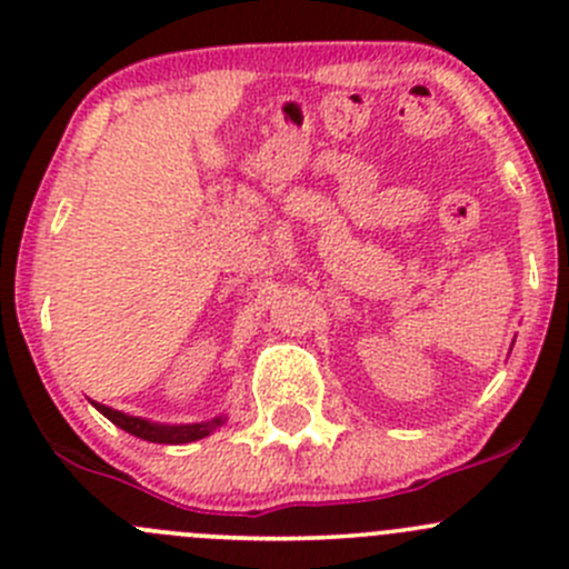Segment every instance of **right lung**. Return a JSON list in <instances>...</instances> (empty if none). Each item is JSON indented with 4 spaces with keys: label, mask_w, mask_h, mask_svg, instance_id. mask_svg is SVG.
<instances>
[{
    "label": "right lung",
    "mask_w": 569,
    "mask_h": 569,
    "mask_svg": "<svg viewBox=\"0 0 569 569\" xmlns=\"http://www.w3.org/2000/svg\"><path fill=\"white\" fill-rule=\"evenodd\" d=\"M93 407L101 412V416H107L114 427L123 429V432L148 440V443H164V446L192 443V440H200V438H206V435H211L217 427H222V421H226V418L220 416V418H211V421L168 427V423H153V421H146V418L126 416V412L112 410V407L99 405V401H93Z\"/></svg>",
    "instance_id": "right-lung-1"
}]
</instances>
